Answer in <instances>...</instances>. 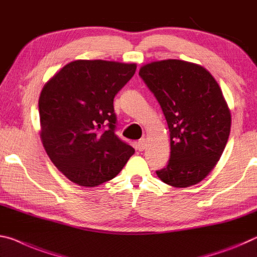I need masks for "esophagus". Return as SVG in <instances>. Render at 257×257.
<instances>
[{
    "label": "esophagus",
    "instance_id": "esophagus-1",
    "mask_svg": "<svg viewBox=\"0 0 257 257\" xmlns=\"http://www.w3.org/2000/svg\"><path fill=\"white\" fill-rule=\"evenodd\" d=\"M146 147H147V141H146V139H145V138L140 139V140H139V142H138V145H137V148H138V150H140V151L145 150V149H146Z\"/></svg>",
    "mask_w": 257,
    "mask_h": 257
}]
</instances>
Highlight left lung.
Returning <instances> with one entry per match:
<instances>
[{
    "label": "left lung",
    "mask_w": 257,
    "mask_h": 257,
    "mask_svg": "<svg viewBox=\"0 0 257 257\" xmlns=\"http://www.w3.org/2000/svg\"><path fill=\"white\" fill-rule=\"evenodd\" d=\"M161 104L170 130L171 158L157 171L164 183H199L220 161L231 128V112L215 78L203 66L167 59L139 71Z\"/></svg>",
    "instance_id": "obj_1"
}]
</instances>
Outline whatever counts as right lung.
Returning a JSON list of instances; mask_svg holds the SVG:
<instances>
[{
    "instance_id": "right-lung-1",
    "label": "right lung",
    "mask_w": 257,
    "mask_h": 257,
    "mask_svg": "<svg viewBox=\"0 0 257 257\" xmlns=\"http://www.w3.org/2000/svg\"><path fill=\"white\" fill-rule=\"evenodd\" d=\"M137 64L75 60L45 83L40 137L51 162L71 182L96 187L115 178L134 154L115 134L113 98Z\"/></svg>"
}]
</instances>
